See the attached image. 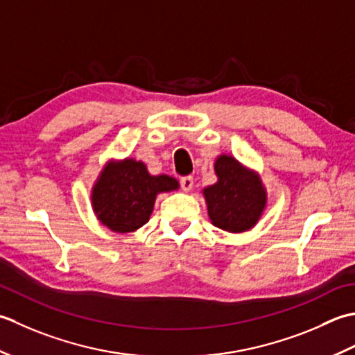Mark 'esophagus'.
Wrapping results in <instances>:
<instances>
[{
	"label": "esophagus",
	"instance_id": "obj_1",
	"mask_svg": "<svg viewBox=\"0 0 355 355\" xmlns=\"http://www.w3.org/2000/svg\"><path fill=\"white\" fill-rule=\"evenodd\" d=\"M194 185V180L191 176H184L180 178V187H182L184 191H190Z\"/></svg>",
	"mask_w": 355,
	"mask_h": 355
}]
</instances>
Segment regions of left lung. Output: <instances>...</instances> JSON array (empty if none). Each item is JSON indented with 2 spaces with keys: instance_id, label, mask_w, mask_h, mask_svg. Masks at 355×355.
Wrapping results in <instances>:
<instances>
[{
  "instance_id": "8db88e82",
  "label": "left lung",
  "mask_w": 355,
  "mask_h": 355,
  "mask_svg": "<svg viewBox=\"0 0 355 355\" xmlns=\"http://www.w3.org/2000/svg\"><path fill=\"white\" fill-rule=\"evenodd\" d=\"M218 182L204 188L208 216L214 227L243 233L256 225L266 207V190L254 171L220 155L214 162Z\"/></svg>"
}]
</instances>
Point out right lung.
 Masks as SVG:
<instances>
[{
	"mask_svg": "<svg viewBox=\"0 0 355 355\" xmlns=\"http://www.w3.org/2000/svg\"><path fill=\"white\" fill-rule=\"evenodd\" d=\"M167 175L151 176L135 159L108 162L93 185L92 207L99 222L114 233H132L148 222L159 193L178 190Z\"/></svg>",
	"mask_w": 355,
	"mask_h": 355,
	"instance_id": "right-lung-1",
	"label": "right lung"
}]
</instances>
